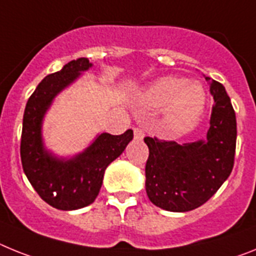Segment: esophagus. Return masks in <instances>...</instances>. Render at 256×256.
Instances as JSON below:
<instances>
[{
	"label": "esophagus",
	"instance_id": "34e87169",
	"mask_svg": "<svg viewBox=\"0 0 256 256\" xmlns=\"http://www.w3.org/2000/svg\"><path fill=\"white\" fill-rule=\"evenodd\" d=\"M134 138L138 139V140H142L144 138V128H140V126L134 128Z\"/></svg>",
	"mask_w": 256,
	"mask_h": 256
}]
</instances>
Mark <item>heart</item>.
I'll return each instance as SVG.
<instances>
[{"mask_svg": "<svg viewBox=\"0 0 256 256\" xmlns=\"http://www.w3.org/2000/svg\"><path fill=\"white\" fill-rule=\"evenodd\" d=\"M143 99L153 106H168L165 122L174 134L192 130L205 106V92L201 86L175 76L153 82L144 92Z\"/></svg>", "mask_w": 256, "mask_h": 256, "instance_id": "heart-1", "label": "heart"}]
</instances>
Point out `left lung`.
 Here are the masks:
<instances>
[{"label":"left lung","mask_w":256,"mask_h":256,"mask_svg":"<svg viewBox=\"0 0 256 256\" xmlns=\"http://www.w3.org/2000/svg\"><path fill=\"white\" fill-rule=\"evenodd\" d=\"M214 96L205 140L178 144L144 138L150 156L146 190L156 206L174 212L200 208L228 179L234 164L237 122L230 96L220 82L206 77Z\"/></svg>","instance_id":"obj_1"}]
</instances>
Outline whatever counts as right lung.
Listing matches in <instances>:
<instances>
[{"label":"right lung","mask_w":256,"mask_h":256,"mask_svg":"<svg viewBox=\"0 0 256 256\" xmlns=\"http://www.w3.org/2000/svg\"><path fill=\"white\" fill-rule=\"evenodd\" d=\"M92 64L86 58L66 63L59 72L46 76L26 102L22 130L20 157L26 178L38 196L59 210H77L95 201L104 171L134 138L132 130L121 135L103 132L80 154L58 158L45 150L42 120L52 99Z\"/></svg>","instance_id":"1"}]
</instances>
